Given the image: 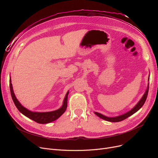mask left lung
Segmentation results:
<instances>
[{
	"instance_id": "8db88e82",
	"label": "left lung",
	"mask_w": 158,
	"mask_h": 158,
	"mask_svg": "<svg viewBox=\"0 0 158 158\" xmlns=\"http://www.w3.org/2000/svg\"><path fill=\"white\" fill-rule=\"evenodd\" d=\"M149 77H150V75H149L148 80L149 81ZM148 85L149 83H148V86L147 88L146 89V91L145 94H143V97H142V98L140 99L139 101L136 104V106L133 107V108H132L130 111H129L128 112L124 113L123 114L119 115V116H117V117H107V116H105L101 113H99L98 112H95L94 113L97 115L98 117H100L101 118L106 120V121H108V122H120L122 121L123 120L126 119L127 118H128L130 116H131L132 114H133L134 113H135L136 112H137L141 107L143 106V105L144 104L145 101H146V98L147 97V95H148Z\"/></svg>"
}]
</instances>
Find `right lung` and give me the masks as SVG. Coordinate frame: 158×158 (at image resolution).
<instances>
[{"label":"right lung","mask_w":158,"mask_h":158,"mask_svg":"<svg viewBox=\"0 0 158 158\" xmlns=\"http://www.w3.org/2000/svg\"><path fill=\"white\" fill-rule=\"evenodd\" d=\"M10 92H11L12 99L16 107H17V109L19 110V111L21 113H22L23 115L26 116V117H27V118L34 120L35 122L38 123H42V124L48 123L57 120L64 113V111L66 110V107H67L68 95L69 94V91L67 92V93L66 94V95L63 100V105L61 106L60 108H59L58 110L52 111H49V112H35V111H29V110L26 108V107H23L18 101V99L16 98L13 92L11 77L10 79Z\"/></svg>","instance_id":"add662e5"}]
</instances>
